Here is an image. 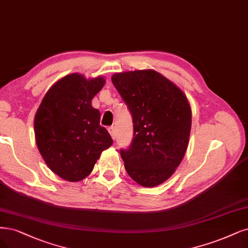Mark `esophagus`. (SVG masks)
<instances>
[{"label": "esophagus", "mask_w": 248, "mask_h": 248, "mask_svg": "<svg viewBox=\"0 0 248 248\" xmlns=\"http://www.w3.org/2000/svg\"><path fill=\"white\" fill-rule=\"evenodd\" d=\"M108 131L109 132L110 136H112V139L115 140V139H116V129H115V127H114V126L108 127Z\"/></svg>", "instance_id": "34e87169"}]
</instances>
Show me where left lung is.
I'll return each instance as SVG.
<instances>
[{
    "mask_svg": "<svg viewBox=\"0 0 248 248\" xmlns=\"http://www.w3.org/2000/svg\"><path fill=\"white\" fill-rule=\"evenodd\" d=\"M112 82L133 122L130 147L120 150L129 176L156 186L173 174L189 143L192 110L184 92L153 70L117 73Z\"/></svg>",
    "mask_w": 248,
    "mask_h": 248,
    "instance_id": "8db88e82",
    "label": "left lung"
}]
</instances>
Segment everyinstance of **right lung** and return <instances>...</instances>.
<instances>
[{
	"label": "right lung",
	"instance_id": "obj_1",
	"mask_svg": "<svg viewBox=\"0 0 248 248\" xmlns=\"http://www.w3.org/2000/svg\"><path fill=\"white\" fill-rule=\"evenodd\" d=\"M106 83L71 74L57 81L43 98L35 116L40 154L52 171L69 182L88 176L113 140L99 125L100 113L91 100Z\"/></svg>",
	"mask_w": 248,
	"mask_h": 248
}]
</instances>
